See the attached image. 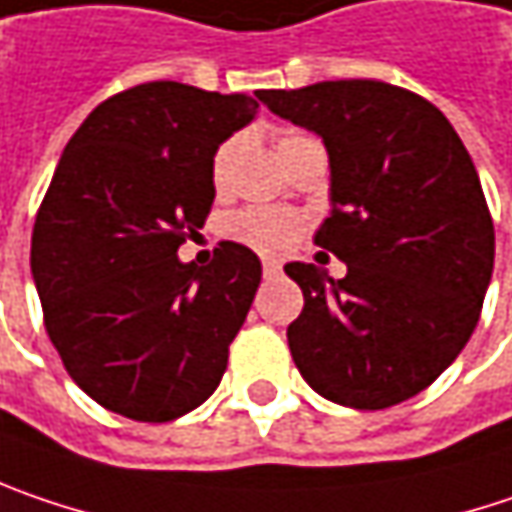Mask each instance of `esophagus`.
<instances>
[{
	"label": "esophagus",
	"instance_id": "34e87169",
	"mask_svg": "<svg viewBox=\"0 0 512 512\" xmlns=\"http://www.w3.org/2000/svg\"><path fill=\"white\" fill-rule=\"evenodd\" d=\"M262 271H265L268 276H274V274H279V271H282V265H279L276 259H265V262H262Z\"/></svg>",
	"mask_w": 512,
	"mask_h": 512
}]
</instances>
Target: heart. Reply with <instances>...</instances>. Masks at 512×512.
Here are the masks:
<instances>
[{
  "label": "heart",
  "instance_id": "b5f03b06",
  "mask_svg": "<svg viewBox=\"0 0 512 512\" xmlns=\"http://www.w3.org/2000/svg\"><path fill=\"white\" fill-rule=\"evenodd\" d=\"M311 136L300 133V130H285L276 142L279 148V157H285L291 148H297L300 142H309ZM238 145L241 139L238 136H227L215 154H212V186L221 192L227 189L230 183V171H233V160L238 154ZM306 230V221L291 212V209H282V206H244L233 212L224 224V233L233 238L236 244H244L256 253H265V256H279V253H288L300 236Z\"/></svg>",
  "mask_w": 512,
  "mask_h": 512
}]
</instances>
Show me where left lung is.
Segmentation results:
<instances>
[{"label":"left lung","mask_w":512,"mask_h":512,"mask_svg":"<svg viewBox=\"0 0 512 512\" xmlns=\"http://www.w3.org/2000/svg\"><path fill=\"white\" fill-rule=\"evenodd\" d=\"M256 95L323 136L332 212L314 241L347 262L344 279L285 265L306 300L288 326L291 358L338 405H399L455 361L481 317L495 230L472 157L431 101L384 81Z\"/></svg>","instance_id":"8db88e82"}]
</instances>
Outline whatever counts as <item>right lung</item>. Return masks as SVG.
I'll return each instance as SVG.
<instances>
[{
  "instance_id": "right-lung-1",
  "label": "right lung",
  "mask_w": 512,
  "mask_h": 512,
  "mask_svg": "<svg viewBox=\"0 0 512 512\" xmlns=\"http://www.w3.org/2000/svg\"><path fill=\"white\" fill-rule=\"evenodd\" d=\"M250 95L151 81L101 101L75 130L31 233V274L57 355L90 399L136 422L189 414L218 387L262 279L221 241L177 247L215 201L212 154L256 116Z\"/></svg>"
}]
</instances>
